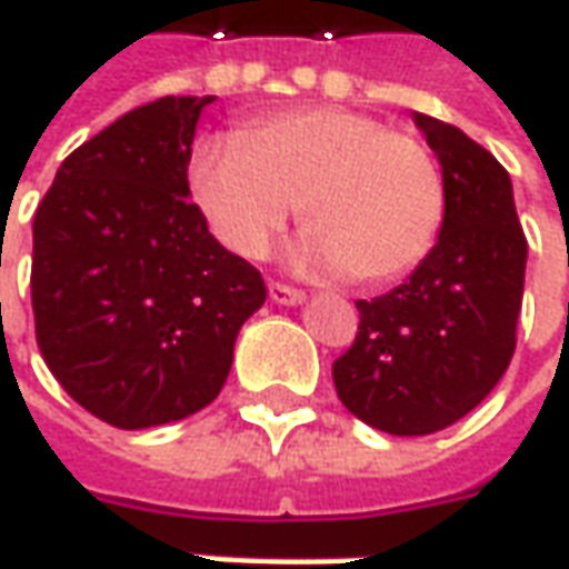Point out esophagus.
<instances>
[{"label":"esophagus","instance_id":"obj_1","mask_svg":"<svg viewBox=\"0 0 569 569\" xmlns=\"http://www.w3.org/2000/svg\"><path fill=\"white\" fill-rule=\"evenodd\" d=\"M267 292H270V302H277V305H302L305 302L302 289H292V286H286V283H270L267 286Z\"/></svg>","mask_w":569,"mask_h":569}]
</instances>
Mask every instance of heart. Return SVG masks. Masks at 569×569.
<instances>
[{
  "label": "heart",
  "instance_id": "1",
  "mask_svg": "<svg viewBox=\"0 0 569 569\" xmlns=\"http://www.w3.org/2000/svg\"><path fill=\"white\" fill-rule=\"evenodd\" d=\"M188 188L213 236L248 261H261L302 207V264L368 286L409 273L443 223V176L425 141L343 107L207 138Z\"/></svg>",
  "mask_w": 569,
  "mask_h": 569
}]
</instances>
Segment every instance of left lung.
Segmentation results:
<instances>
[{
  "mask_svg": "<svg viewBox=\"0 0 569 569\" xmlns=\"http://www.w3.org/2000/svg\"><path fill=\"white\" fill-rule=\"evenodd\" d=\"M412 119L441 163V232L406 283L356 302V343L333 362L346 409L400 438L460 421L503 378L529 254L507 169L457 126Z\"/></svg>",
  "mask_w": 569,
  "mask_h": 569,
  "instance_id": "8db88e82",
  "label": "left lung"
}]
</instances>
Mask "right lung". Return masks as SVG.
I'll return each instance as SVG.
<instances>
[{
  "label": "right lung",
  "instance_id": "1",
  "mask_svg": "<svg viewBox=\"0 0 569 569\" xmlns=\"http://www.w3.org/2000/svg\"><path fill=\"white\" fill-rule=\"evenodd\" d=\"M213 97H160L71 150L33 217L30 302L71 400L138 431L223 390L267 286L191 204L188 160Z\"/></svg>",
  "mask_w": 569,
  "mask_h": 569
}]
</instances>
